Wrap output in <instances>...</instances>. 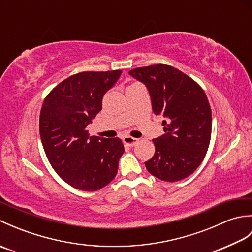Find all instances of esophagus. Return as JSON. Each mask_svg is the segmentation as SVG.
Masks as SVG:
<instances>
[{
  "instance_id": "esophagus-1",
  "label": "esophagus",
  "mask_w": 252,
  "mask_h": 252,
  "mask_svg": "<svg viewBox=\"0 0 252 252\" xmlns=\"http://www.w3.org/2000/svg\"><path fill=\"white\" fill-rule=\"evenodd\" d=\"M122 141L127 146H134L138 140H137V138H135V137H132V136H129V135H125V136L122 137Z\"/></svg>"
}]
</instances>
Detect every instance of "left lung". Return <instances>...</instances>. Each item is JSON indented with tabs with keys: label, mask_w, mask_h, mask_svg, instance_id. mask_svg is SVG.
<instances>
[{
	"label": "left lung",
	"mask_w": 252,
	"mask_h": 252,
	"mask_svg": "<svg viewBox=\"0 0 252 252\" xmlns=\"http://www.w3.org/2000/svg\"><path fill=\"white\" fill-rule=\"evenodd\" d=\"M129 73L148 89L155 115H162V136L154 138L155 155L145 162L165 182L189 176L205 158L211 138V107L196 81L172 66L157 63Z\"/></svg>",
	"instance_id": "1"
}]
</instances>
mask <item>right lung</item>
<instances>
[{"label":"right lung","mask_w":252,"mask_h":252,"mask_svg":"<svg viewBox=\"0 0 252 252\" xmlns=\"http://www.w3.org/2000/svg\"><path fill=\"white\" fill-rule=\"evenodd\" d=\"M121 70L83 71L47 94L40 112V136L47 159L74 189L94 191L115 179L125 153L119 137L90 136L87 126L101 110L104 94Z\"/></svg>","instance_id":"obj_1"}]
</instances>
